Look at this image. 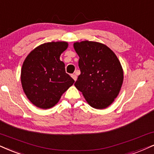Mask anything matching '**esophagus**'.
<instances>
[{"instance_id": "1", "label": "esophagus", "mask_w": 154, "mask_h": 154, "mask_svg": "<svg viewBox=\"0 0 154 154\" xmlns=\"http://www.w3.org/2000/svg\"><path fill=\"white\" fill-rule=\"evenodd\" d=\"M71 77L73 78V80L75 81L77 80V75H75V74H72V75H71Z\"/></svg>"}]
</instances>
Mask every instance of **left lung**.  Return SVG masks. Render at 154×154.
<instances>
[{
	"label": "left lung",
	"mask_w": 154,
	"mask_h": 154,
	"mask_svg": "<svg viewBox=\"0 0 154 154\" xmlns=\"http://www.w3.org/2000/svg\"><path fill=\"white\" fill-rule=\"evenodd\" d=\"M79 56L81 74L75 86L91 107L103 109L114 101L123 81V71L119 58L107 45L95 41L73 43Z\"/></svg>",
	"instance_id": "1"
}]
</instances>
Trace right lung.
<instances>
[{"instance_id": "obj_1", "label": "right lung", "mask_w": 154, "mask_h": 154, "mask_svg": "<svg viewBox=\"0 0 154 154\" xmlns=\"http://www.w3.org/2000/svg\"><path fill=\"white\" fill-rule=\"evenodd\" d=\"M68 45L65 41L43 43L31 51L23 63V90L28 99L38 108H52L75 82L66 73L65 64L60 60Z\"/></svg>"}]
</instances>
